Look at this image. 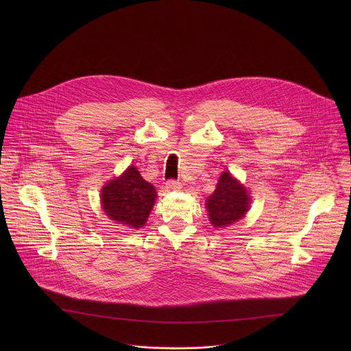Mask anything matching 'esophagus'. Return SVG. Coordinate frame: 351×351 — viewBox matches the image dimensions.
I'll return each instance as SVG.
<instances>
[{
	"instance_id": "esophagus-1",
	"label": "esophagus",
	"mask_w": 351,
	"mask_h": 351,
	"mask_svg": "<svg viewBox=\"0 0 351 351\" xmlns=\"http://www.w3.org/2000/svg\"><path fill=\"white\" fill-rule=\"evenodd\" d=\"M165 184H167V189H169V190H180L182 189V183L175 179H169Z\"/></svg>"
}]
</instances>
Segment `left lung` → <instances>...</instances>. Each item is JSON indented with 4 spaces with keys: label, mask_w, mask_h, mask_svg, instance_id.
Instances as JSON below:
<instances>
[{
    "label": "left lung",
    "mask_w": 351,
    "mask_h": 351,
    "mask_svg": "<svg viewBox=\"0 0 351 351\" xmlns=\"http://www.w3.org/2000/svg\"><path fill=\"white\" fill-rule=\"evenodd\" d=\"M250 207V198L245 189L232 178L229 172H223L218 180L214 194L207 199L210 221L215 228L228 226L241 219Z\"/></svg>",
    "instance_id": "1"
}]
</instances>
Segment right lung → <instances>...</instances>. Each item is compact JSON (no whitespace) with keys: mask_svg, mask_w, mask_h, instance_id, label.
<instances>
[{"mask_svg":"<svg viewBox=\"0 0 351 351\" xmlns=\"http://www.w3.org/2000/svg\"><path fill=\"white\" fill-rule=\"evenodd\" d=\"M156 197L154 186L130 167L121 178L107 183L101 191V203L112 221L138 229L152 213Z\"/></svg>","mask_w":351,"mask_h":351,"instance_id":"1","label":"right lung"}]
</instances>
